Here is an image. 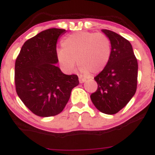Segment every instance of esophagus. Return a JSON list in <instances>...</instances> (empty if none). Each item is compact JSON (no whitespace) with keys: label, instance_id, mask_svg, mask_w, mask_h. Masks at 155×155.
I'll return each instance as SVG.
<instances>
[{"label":"esophagus","instance_id":"obj_1","mask_svg":"<svg viewBox=\"0 0 155 155\" xmlns=\"http://www.w3.org/2000/svg\"><path fill=\"white\" fill-rule=\"evenodd\" d=\"M79 82H80V83H83V82H85V81H86V79H82V78L79 77Z\"/></svg>","mask_w":155,"mask_h":155}]
</instances>
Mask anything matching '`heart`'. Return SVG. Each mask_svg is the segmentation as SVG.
<instances>
[{
  "mask_svg": "<svg viewBox=\"0 0 155 155\" xmlns=\"http://www.w3.org/2000/svg\"><path fill=\"white\" fill-rule=\"evenodd\" d=\"M61 46L63 48L57 50V58L62 68L72 71L76 59L80 73L84 76L101 72L110 58V40L102 33H73L62 41Z\"/></svg>",
  "mask_w": 155,
  "mask_h": 155,
  "instance_id": "heart-1",
  "label": "heart"
}]
</instances>
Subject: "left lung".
Listing matches in <instances>:
<instances>
[{
    "label": "left lung",
    "instance_id": "1",
    "mask_svg": "<svg viewBox=\"0 0 155 155\" xmlns=\"http://www.w3.org/2000/svg\"><path fill=\"white\" fill-rule=\"evenodd\" d=\"M102 32L110 40L111 55L105 68L94 77L98 87L91 100L101 112L113 115L135 94L138 63L127 40L109 30L103 29Z\"/></svg>",
    "mask_w": 155,
    "mask_h": 155
}]
</instances>
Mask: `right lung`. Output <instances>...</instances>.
Instances as JSON below:
<instances>
[{"instance_id": "add662e5", "label": "right lung", "mask_w": 155, "mask_h": 155, "mask_svg": "<svg viewBox=\"0 0 155 155\" xmlns=\"http://www.w3.org/2000/svg\"><path fill=\"white\" fill-rule=\"evenodd\" d=\"M66 30L50 28L28 40L15 64L16 93L31 112L50 117L63 111L71 91L79 85L76 75H66L58 62L56 45Z\"/></svg>"}]
</instances>
